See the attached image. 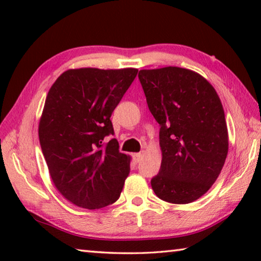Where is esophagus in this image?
Instances as JSON below:
<instances>
[{"mask_svg": "<svg viewBox=\"0 0 261 261\" xmlns=\"http://www.w3.org/2000/svg\"><path fill=\"white\" fill-rule=\"evenodd\" d=\"M144 154H145L144 151H141V152H139V153H135V154H134L135 161H136V162H140L141 159H143V156H144Z\"/></svg>", "mask_w": 261, "mask_h": 261, "instance_id": "34e87169", "label": "esophagus"}]
</instances>
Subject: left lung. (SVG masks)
Masks as SVG:
<instances>
[{
    "instance_id": "left-lung-1",
    "label": "left lung",
    "mask_w": 261,
    "mask_h": 261,
    "mask_svg": "<svg viewBox=\"0 0 261 261\" xmlns=\"http://www.w3.org/2000/svg\"><path fill=\"white\" fill-rule=\"evenodd\" d=\"M149 112L160 124L162 161L153 191L171 204H189L211 189L228 154V129L214 87L189 69L140 70Z\"/></svg>"
}]
</instances>
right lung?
Masks as SVG:
<instances>
[{
	"label": "right lung",
	"instance_id": "right-lung-1",
	"mask_svg": "<svg viewBox=\"0 0 261 261\" xmlns=\"http://www.w3.org/2000/svg\"><path fill=\"white\" fill-rule=\"evenodd\" d=\"M138 70L70 69L48 92L39 140L53 183L65 199L86 210L114 204L130 173L110 116Z\"/></svg>",
	"mask_w": 261,
	"mask_h": 261
}]
</instances>
